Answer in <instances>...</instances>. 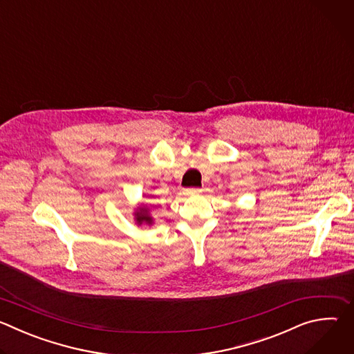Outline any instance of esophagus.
<instances>
[{"label": "esophagus", "instance_id": "obj_1", "mask_svg": "<svg viewBox=\"0 0 354 354\" xmlns=\"http://www.w3.org/2000/svg\"><path fill=\"white\" fill-rule=\"evenodd\" d=\"M201 192L200 187H187V189H183V193L186 196H192V194H198Z\"/></svg>", "mask_w": 354, "mask_h": 354}]
</instances>
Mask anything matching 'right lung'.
I'll return each instance as SVG.
<instances>
[{"mask_svg":"<svg viewBox=\"0 0 354 354\" xmlns=\"http://www.w3.org/2000/svg\"><path fill=\"white\" fill-rule=\"evenodd\" d=\"M136 218H137L138 224H141L144 221H145V224H151V221H153V220H151V217L148 216L145 209H140V213H136Z\"/></svg>","mask_w":354,"mask_h":354,"instance_id":"add662e5","label":"right lung"}]
</instances>
